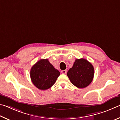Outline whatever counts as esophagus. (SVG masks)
<instances>
[{
	"label": "esophagus",
	"mask_w": 120,
	"mask_h": 120,
	"mask_svg": "<svg viewBox=\"0 0 120 120\" xmlns=\"http://www.w3.org/2000/svg\"><path fill=\"white\" fill-rule=\"evenodd\" d=\"M67 72V71L66 70H63L61 71V73L62 74H65Z\"/></svg>",
	"instance_id": "obj_1"
}]
</instances>
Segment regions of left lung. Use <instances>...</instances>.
<instances>
[{
    "label": "left lung",
    "mask_w": 120,
    "mask_h": 120,
    "mask_svg": "<svg viewBox=\"0 0 120 120\" xmlns=\"http://www.w3.org/2000/svg\"><path fill=\"white\" fill-rule=\"evenodd\" d=\"M94 74V69L92 64L84 58L76 59L72 68L67 73L71 83L79 89L89 85L93 80Z\"/></svg>",
    "instance_id": "8db88e82"
}]
</instances>
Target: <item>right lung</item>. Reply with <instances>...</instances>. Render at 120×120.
I'll return each instance as SVG.
<instances>
[{
    "instance_id": "add662e5",
    "label": "right lung",
    "mask_w": 120,
    "mask_h": 120,
    "mask_svg": "<svg viewBox=\"0 0 120 120\" xmlns=\"http://www.w3.org/2000/svg\"><path fill=\"white\" fill-rule=\"evenodd\" d=\"M60 72L54 68L48 59H41L31 68L30 72L31 80L39 90H46L55 83Z\"/></svg>"
}]
</instances>
